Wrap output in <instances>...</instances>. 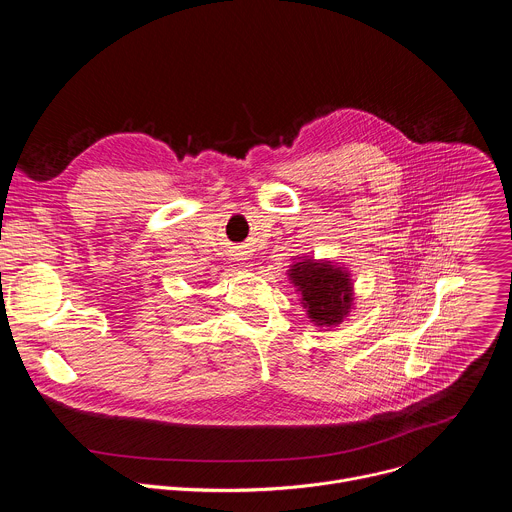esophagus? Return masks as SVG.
I'll return each instance as SVG.
<instances>
[{
	"instance_id": "1",
	"label": "esophagus",
	"mask_w": 512,
	"mask_h": 512,
	"mask_svg": "<svg viewBox=\"0 0 512 512\" xmlns=\"http://www.w3.org/2000/svg\"><path fill=\"white\" fill-rule=\"evenodd\" d=\"M237 261H239L237 265H239L241 269H249V267H251V265L247 263V257H237Z\"/></svg>"
}]
</instances>
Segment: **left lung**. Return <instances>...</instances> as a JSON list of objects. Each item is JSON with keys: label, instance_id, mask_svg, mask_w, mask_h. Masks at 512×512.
Listing matches in <instances>:
<instances>
[{"label": "left lung", "instance_id": "8db88e82", "mask_svg": "<svg viewBox=\"0 0 512 512\" xmlns=\"http://www.w3.org/2000/svg\"><path fill=\"white\" fill-rule=\"evenodd\" d=\"M310 322L318 328L340 326L354 310V283L344 265L330 259L298 257L287 269Z\"/></svg>", "mask_w": 512, "mask_h": 512}]
</instances>
